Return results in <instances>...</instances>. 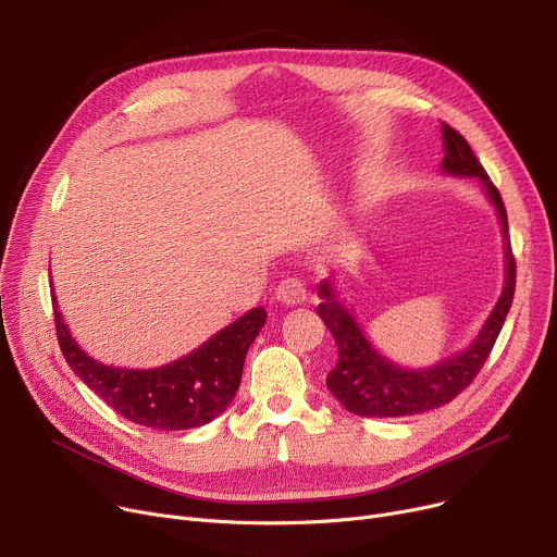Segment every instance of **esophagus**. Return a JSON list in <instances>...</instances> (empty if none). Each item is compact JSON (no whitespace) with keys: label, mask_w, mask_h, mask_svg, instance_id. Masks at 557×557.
I'll list each match as a JSON object with an SVG mask.
<instances>
[{"label":"esophagus","mask_w":557,"mask_h":557,"mask_svg":"<svg viewBox=\"0 0 557 557\" xmlns=\"http://www.w3.org/2000/svg\"><path fill=\"white\" fill-rule=\"evenodd\" d=\"M275 300L282 305H288V307L302 305L307 300V286L298 277L282 280L275 288Z\"/></svg>","instance_id":"1"}]
</instances>
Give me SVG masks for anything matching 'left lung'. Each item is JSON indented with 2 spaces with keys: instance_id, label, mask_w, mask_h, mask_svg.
I'll return each mask as SVG.
<instances>
[{
  "instance_id": "8db88e82",
  "label": "left lung",
  "mask_w": 557,
  "mask_h": 557,
  "mask_svg": "<svg viewBox=\"0 0 557 557\" xmlns=\"http://www.w3.org/2000/svg\"><path fill=\"white\" fill-rule=\"evenodd\" d=\"M443 144L445 158L443 171L451 175H472L479 178L494 202L496 214H499L504 239H506V286L504 294L492 309L490 318L476 341L465 349V352L445 359L426 370H404L395 363L379 357L372 345L366 341L363 332L355 323L349 313L334 296L330 280L320 282L318 290L323 296V302L318 305V315L332 332L338 345V361L334 370L327 374V388L332 395L347 408L349 413L363 418H399V416H416L431 411V408L445 406L454 397H458L467 386H470L483 363L487 361L492 347L499 336L506 315L510 311L515 298V280L517 267L508 234V214L506 205L485 173L483 164L474 156L472 146L467 139L443 122Z\"/></svg>"
}]
</instances>
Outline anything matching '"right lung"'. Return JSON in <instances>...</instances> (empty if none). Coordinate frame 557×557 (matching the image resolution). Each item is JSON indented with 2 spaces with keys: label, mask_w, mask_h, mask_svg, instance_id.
<instances>
[{
  "label": "right lung",
  "mask_w": 557,
  "mask_h": 557,
  "mask_svg": "<svg viewBox=\"0 0 557 557\" xmlns=\"http://www.w3.org/2000/svg\"><path fill=\"white\" fill-rule=\"evenodd\" d=\"M53 323L70 368L116 413L141 426L183 431L208 424L225 411L239 388L248 347L267 323V311H248L191 355L156 370L112 368L87 357L70 336L55 298Z\"/></svg>",
  "instance_id": "right-lung-1"
}]
</instances>
